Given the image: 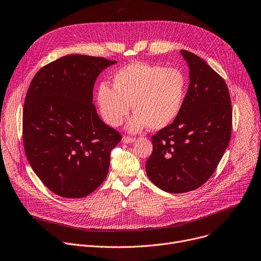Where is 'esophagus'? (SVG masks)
<instances>
[{
    "label": "esophagus",
    "mask_w": 261,
    "mask_h": 261,
    "mask_svg": "<svg viewBox=\"0 0 261 261\" xmlns=\"http://www.w3.org/2000/svg\"><path fill=\"white\" fill-rule=\"evenodd\" d=\"M136 141V139L135 138H132V137H123L122 138V142L124 143V144H129V143H133V142H135Z\"/></svg>",
    "instance_id": "1"
}]
</instances>
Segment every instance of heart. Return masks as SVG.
Here are the masks:
<instances>
[{"instance_id":"heart-1","label":"heart","mask_w":261,"mask_h":261,"mask_svg":"<svg viewBox=\"0 0 261 261\" xmlns=\"http://www.w3.org/2000/svg\"><path fill=\"white\" fill-rule=\"evenodd\" d=\"M114 88L102 84L97 99L105 121L118 126L130 111L126 123L129 133H139L149 126L160 130L170 125L181 113L187 93L184 74L174 68L132 63L117 71Z\"/></svg>"}]
</instances>
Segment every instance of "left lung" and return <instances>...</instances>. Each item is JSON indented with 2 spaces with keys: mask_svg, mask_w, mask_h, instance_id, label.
I'll list each match as a JSON object with an SVG mask.
<instances>
[{
  "mask_svg": "<svg viewBox=\"0 0 261 261\" xmlns=\"http://www.w3.org/2000/svg\"><path fill=\"white\" fill-rule=\"evenodd\" d=\"M189 68L183 109L174 121L152 136L145 168L150 181L170 193L197 189L213 174L231 137L228 87L205 61L181 50Z\"/></svg>",
  "mask_w": 261,
  "mask_h": 261,
  "instance_id": "8db88e82",
  "label": "left lung"
}]
</instances>
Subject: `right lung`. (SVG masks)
<instances>
[{
	"label": "right lung",
	"mask_w": 261,
	"mask_h": 261,
	"mask_svg": "<svg viewBox=\"0 0 261 261\" xmlns=\"http://www.w3.org/2000/svg\"><path fill=\"white\" fill-rule=\"evenodd\" d=\"M117 62L70 54L33 77L23 112V141L35 174L55 194L80 198L106 179L121 136L93 105L97 77Z\"/></svg>",
	"instance_id": "obj_1"
}]
</instances>
